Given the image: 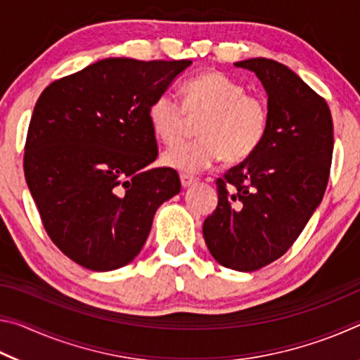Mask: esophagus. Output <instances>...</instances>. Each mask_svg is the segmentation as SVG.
Here are the masks:
<instances>
[{
  "mask_svg": "<svg viewBox=\"0 0 360 360\" xmlns=\"http://www.w3.org/2000/svg\"><path fill=\"white\" fill-rule=\"evenodd\" d=\"M181 184H182V187H188L191 184H193L195 182V176H192V174H187V173H181Z\"/></svg>",
  "mask_w": 360,
  "mask_h": 360,
  "instance_id": "esophagus-1",
  "label": "esophagus"
}]
</instances>
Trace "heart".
<instances>
[{"mask_svg":"<svg viewBox=\"0 0 360 360\" xmlns=\"http://www.w3.org/2000/svg\"><path fill=\"white\" fill-rule=\"evenodd\" d=\"M184 105L172 92L158 94L148 109L150 129L163 144H178L198 122V139L168 149L162 157L167 167L195 173L224 157L240 163L264 143L270 111L264 96L248 94L245 85L221 71H205L182 87Z\"/></svg>","mask_w":360,"mask_h":360,"instance_id":"1","label":"heart"}]
</instances>
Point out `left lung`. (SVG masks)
I'll list each match as a JSON object with an SVG mask.
<instances>
[{
	"label": "left lung",
	"mask_w": 360,
	"mask_h": 360,
	"mask_svg": "<svg viewBox=\"0 0 360 360\" xmlns=\"http://www.w3.org/2000/svg\"><path fill=\"white\" fill-rule=\"evenodd\" d=\"M235 65L264 84L270 122L260 148L216 179L219 202L203 236L222 266L255 271L289 251L324 197L333 124L326 100L288 66L270 58Z\"/></svg>",
	"instance_id": "left-lung-1"
}]
</instances>
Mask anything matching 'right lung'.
Returning <instances> with one entry per match:
<instances>
[{"instance_id": "1", "label": "right lung", "mask_w": 360, "mask_h": 360, "mask_svg": "<svg viewBox=\"0 0 360 360\" xmlns=\"http://www.w3.org/2000/svg\"><path fill=\"white\" fill-rule=\"evenodd\" d=\"M191 60L105 58L49 84L30 120L23 172L49 238L94 271L141 251L158 206L181 191L148 109Z\"/></svg>"}]
</instances>
